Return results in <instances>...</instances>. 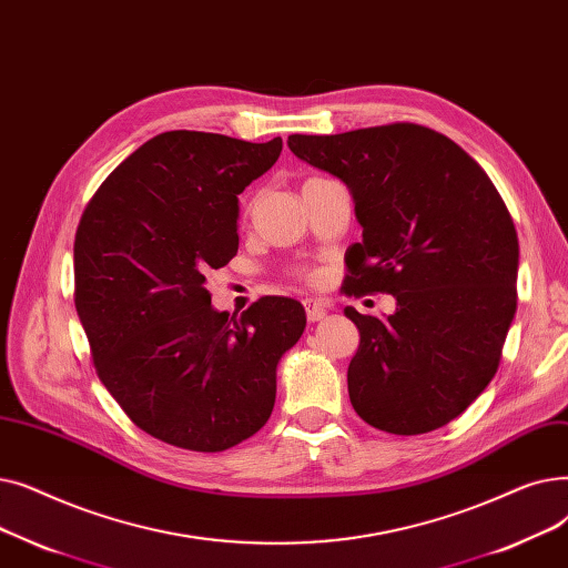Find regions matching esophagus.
Returning a JSON list of instances; mask_svg holds the SVG:
<instances>
[{"mask_svg":"<svg viewBox=\"0 0 568 568\" xmlns=\"http://www.w3.org/2000/svg\"><path fill=\"white\" fill-rule=\"evenodd\" d=\"M305 312H307V318L314 323V321H321L323 316L328 314V310H326V305H323L321 301H316V298H305Z\"/></svg>","mask_w":568,"mask_h":568,"instance_id":"obj_1","label":"esophagus"}]
</instances>
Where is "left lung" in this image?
<instances>
[{"mask_svg": "<svg viewBox=\"0 0 568 568\" xmlns=\"http://www.w3.org/2000/svg\"><path fill=\"white\" fill-rule=\"evenodd\" d=\"M291 152L339 178L363 242L346 250L344 293H393L390 316L354 307L348 363L356 414L390 435H425L493 382L518 305V233L476 161L420 124L288 136Z\"/></svg>", "mask_w": 568, "mask_h": 568, "instance_id": "8db88e82", "label": "left lung"}]
</instances>
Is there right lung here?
Segmentation results:
<instances>
[{
	"label": "right lung",
	"instance_id": "obj_1",
	"mask_svg": "<svg viewBox=\"0 0 568 568\" xmlns=\"http://www.w3.org/2000/svg\"><path fill=\"white\" fill-rule=\"evenodd\" d=\"M280 152V136L159 133L103 180L78 224L75 312L97 374L154 439L217 453L273 414L305 310L265 295L240 316L217 312L205 275L235 256L237 196Z\"/></svg>",
	"mask_w": 568,
	"mask_h": 568
}]
</instances>
